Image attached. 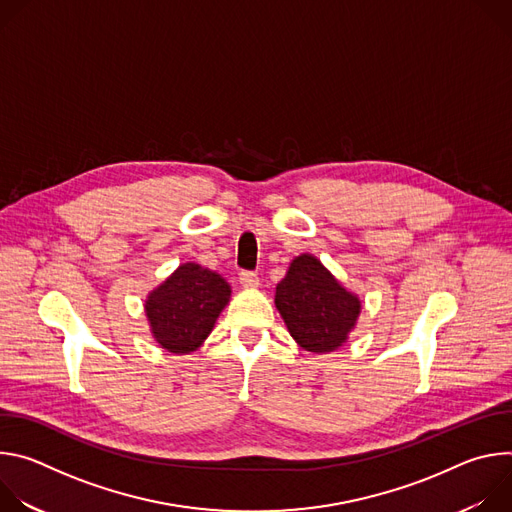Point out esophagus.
<instances>
[{
  "label": "esophagus",
  "mask_w": 512,
  "mask_h": 512,
  "mask_svg": "<svg viewBox=\"0 0 512 512\" xmlns=\"http://www.w3.org/2000/svg\"><path fill=\"white\" fill-rule=\"evenodd\" d=\"M239 281H241V285H243V287H247V289H255V287H259V275H257L255 271H241Z\"/></svg>",
  "instance_id": "esophagus-1"
}]
</instances>
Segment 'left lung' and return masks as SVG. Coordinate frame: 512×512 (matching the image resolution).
I'll return each mask as SVG.
<instances>
[{"label":"left lung","mask_w":512,"mask_h":512,"mask_svg":"<svg viewBox=\"0 0 512 512\" xmlns=\"http://www.w3.org/2000/svg\"><path fill=\"white\" fill-rule=\"evenodd\" d=\"M275 308L291 338L304 350L326 354L348 340L362 304L320 259L304 253L289 263L277 283Z\"/></svg>","instance_id":"8db88e82"}]
</instances>
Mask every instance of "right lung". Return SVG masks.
<instances>
[{"mask_svg":"<svg viewBox=\"0 0 512 512\" xmlns=\"http://www.w3.org/2000/svg\"><path fill=\"white\" fill-rule=\"evenodd\" d=\"M231 300V285L198 263H182L145 300L152 336L174 354L194 352Z\"/></svg>","mask_w":512,"mask_h":512,"instance_id":"add662e5","label":"right lung"}]
</instances>
